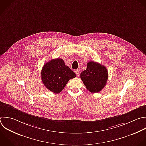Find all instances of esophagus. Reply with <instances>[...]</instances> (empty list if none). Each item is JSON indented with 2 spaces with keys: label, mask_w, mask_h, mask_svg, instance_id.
Here are the masks:
<instances>
[{
  "label": "esophagus",
  "mask_w": 146,
  "mask_h": 146,
  "mask_svg": "<svg viewBox=\"0 0 146 146\" xmlns=\"http://www.w3.org/2000/svg\"><path fill=\"white\" fill-rule=\"evenodd\" d=\"M75 74H76V75L77 76H79V74H80V70H76L75 71Z\"/></svg>",
  "instance_id": "obj_1"
}]
</instances>
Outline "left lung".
<instances>
[{
  "mask_svg": "<svg viewBox=\"0 0 146 146\" xmlns=\"http://www.w3.org/2000/svg\"><path fill=\"white\" fill-rule=\"evenodd\" d=\"M80 78L90 92L96 93L105 87L108 79V71L104 66L91 61L87 63L86 70L80 74Z\"/></svg>",
  "mask_w": 146,
  "mask_h": 146,
  "instance_id": "obj_1",
  "label": "left lung"
}]
</instances>
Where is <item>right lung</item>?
<instances>
[{"label":"right lung","mask_w":146,"mask_h":146,"mask_svg":"<svg viewBox=\"0 0 146 146\" xmlns=\"http://www.w3.org/2000/svg\"><path fill=\"white\" fill-rule=\"evenodd\" d=\"M76 76L62 59H52L44 64L41 71L42 80L44 86L51 92L59 94L70 79Z\"/></svg>","instance_id":"add662e5"}]
</instances>
